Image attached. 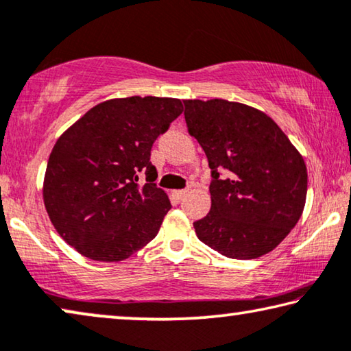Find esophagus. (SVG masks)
Masks as SVG:
<instances>
[{"label":"esophagus","instance_id":"esophagus-1","mask_svg":"<svg viewBox=\"0 0 351 351\" xmlns=\"http://www.w3.org/2000/svg\"><path fill=\"white\" fill-rule=\"evenodd\" d=\"M173 193H175V197H176L178 199H181V198H184V197L187 195L189 189H181V191H175Z\"/></svg>","mask_w":351,"mask_h":351}]
</instances>
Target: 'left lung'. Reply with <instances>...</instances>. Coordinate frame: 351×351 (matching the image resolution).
I'll return each mask as SVG.
<instances>
[{
  "mask_svg": "<svg viewBox=\"0 0 351 351\" xmlns=\"http://www.w3.org/2000/svg\"><path fill=\"white\" fill-rule=\"evenodd\" d=\"M189 134L210 169V210L199 241L231 259H254L282 242L303 214L308 170L269 115L226 99H184ZM226 170V176L219 171Z\"/></svg>",
  "mask_w": 351,
  "mask_h": 351,
  "instance_id": "1",
  "label": "left lung"
}]
</instances>
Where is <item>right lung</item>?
I'll return each mask as SVG.
<instances>
[{"instance_id":"obj_1","label":"right lung","mask_w":351,"mask_h":351,"mask_svg":"<svg viewBox=\"0 0 351 351\" xmlns=\"http://www.w3.org/2000/svg\"><path fill=\"white\" fill-rule=\"evenodd\" d=\"M182 112L181 99L115 98L97 104L58 138L43 203L60 237L93 261L117 263L158 234L171 204L156 187V138ZM146 175L141 185L138 176Z\"/></svg>"}]
</instances>
